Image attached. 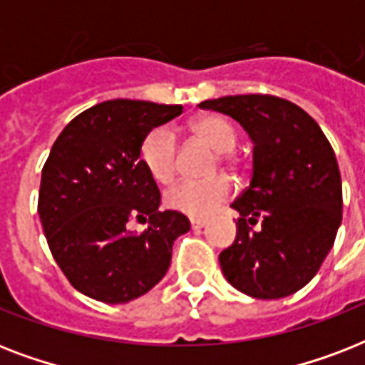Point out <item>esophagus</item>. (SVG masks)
Here are the masks:
<instances>
[{"label":"esophagus","instance_id":"obj_1","mask_svg":"<svg viewBox=\"0 0 365 365\" xmlns=\"http://www.w3.org/2000/svg\"><path fill=\"white\" fill-rule=\"evenodd\" d=\"M206 225L205 217H191V227L193 229H202Z\"/></svg>","mask_w":365,"mask_h":365}]
</instances>
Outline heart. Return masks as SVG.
I'll use <instances>...</instances> for the list:
<instances>
[{
    "instance_id": "obj_1",
    "label": "heart",
    "mask_w": 365,
    "mask_h": 365,
    "mask_svg": "<svg viewBox=\"0 0 365 365\" xmlns=\"http://www.w3.org/2000/svg\"><path fill=\"white\" fill-rule=\"evenodd\" d=\"M193 132L200 140L220 151L223 165L235 166L231 151L237 145V132L222 117H200L193 123ZM140 160L148 174L159 183H170L178 172L176 134L168 126H157L143 138L140 148ZM233 185L227 178L217 176L210 180H182L165 193L166 206L183 212L187 216L205 217L227 202Z\"/></svg>"
}]
</instances>
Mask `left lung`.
I'll return each instance as SVG.
<instances>
[{
	"label": "left lung",
	"mask_w": 365,
	"mask_h": 365,
	"mask_svg": "<svg viewBox=\"0 0 365 365\" xmlns=\"http://www.w3.org/2000/svg\"><path fill=\"white\" fill-rule=\"evenodd\" d=\"M233 117L254 143L252 180L231 208L237 239L220 254L223 277L255 299H280L311 282L343 217L337 159L305 110L271 94L200 102Z\"/></svg>",
	"instance_id": "8db88e82"
}]
</instances>
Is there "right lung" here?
<instances>
[{"mask_svg": "<svg viewBox=\"0 0 365 365\" xmlns=\"http://www.w3.org/2000/svg\"><path fill=\"white\" fill-rule=\"evenodd\" d=\"M182 106L108 100L71 119L41 172L39 220L48 248L77 292L102 303L148 294L168 271L172 244L191 225L182 212H159L160 193L140 148ZM132 221L148 222L143 234Z\"/></svg>", "mask_w": 365, "mask_h": 365, "instance_id": "add662e5", "label": "right lung"}]
</instances>
